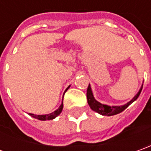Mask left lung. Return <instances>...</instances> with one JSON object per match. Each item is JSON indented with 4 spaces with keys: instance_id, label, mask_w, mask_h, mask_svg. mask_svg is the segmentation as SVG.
I'll return each mask as SVG.
<instances>
[{
    "instance_id": "1",
    "label": "left lung",
    "mask_w": 151,
    "mask_h": 151,
    "mask_svg": "<svg viewBox=\"0 0 151 151\" xmlns=\"http://www.w3.org/2000/svg\"><path fill=\"white\" fill-rule=\"evenodd\" d=\"M143 86H141V88L139 89V92L137 93L136 95L134 96V97L129 101V102H127L126 104L123 105V106H108V105H105V104H101L99 101H97L94 98V96H93V93L91 91V86L89 84L88 86V88H87V91H86V97H87V102L89 104L90 107L95 111L96 113H98L99 114H101V115H104V116H113V115H116L118 113H120L121 112H123L124 110H125L127 107H129L130 105L132 102L136 100L137 98L139 97L141 91H142Z\"/></svg>"
}]
</instances>
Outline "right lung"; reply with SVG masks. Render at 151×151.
Masks as SVG:
<instances>
[{
  "label": "right lung",
  "mask_w": 151,
  "mask_h": 151,
  "mask_svg": "<svg viewBox=\"0 0 151 151\" xmlns=\"http://www.w3.org/2000/svg\"><path fill=\"white\" fill-rule=\"evenodd\" d=\"M70 86H69L68 87L66 88V91L69 88H70ZM62 109H63V101H62V103H61V105L59 107V108L57 109V110H55V112H53V113H49V114H44V115H35V114H32V113H29V115L32 117V118H34V119H37L38 120H42V121H45V120H51V119H55L57 116H59L60 113L62 112Z\"/></svg>",
  "instance_id": "add662e5"
}]
</instances>
